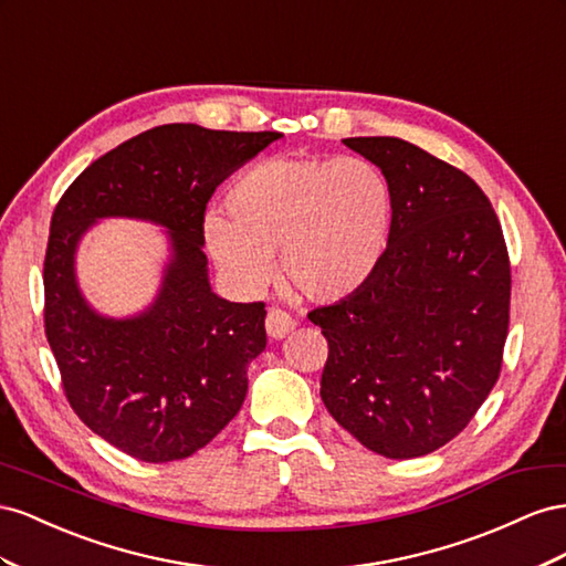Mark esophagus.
I'll return each mask as SVG.
<instances>
[{
	"instance_id": "esophagus-1",
	"label": "esophagus",
	"mask_w": 566,
	"mask_h": 566,
	"mask_svg": "<svg viewBox=\"0 0 566 566\" xmlns=\"http://www.w3.org/2000/svg\"><path fill=\"white\" fill-rule=\"evenodd\" d=\"M294 327H296V319L289 313H284L280 308L268 311L265 329H268L270 338H277V342H280V338H284L289 332H294Z\"/></svg>"
}]
</instances>
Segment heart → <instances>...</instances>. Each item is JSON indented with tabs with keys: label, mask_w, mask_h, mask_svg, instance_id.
<instances>
[{
	"label": "heart",
	"mask_w": 566,
	"mask_h": 566,
	"mask_svg": "<svg viewBox=\"0 0 566 566\" xmlns=\"http://www.w3.org/2000/svg\"><path fill=\"white\" fill-rule=\"evenodd\" d=\"M391 187L365 158L272 156L224 191L203 218V244L239 294L282 280L311 303L353 296L373 277L391 228Z\"/></svg>",
	"instance_id": "obj_1"
}]
</instances>
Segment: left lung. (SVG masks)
I'll use <instances>...</instances> for the list:
<instances>
[{"label": "left lung", "mask_w": 566, "mask_h": 566, "mask_svg": "<svg viewBox=\"0 0 566 566\" xmlns=\"http://www.w3.org/2000/svg\"><path fill=\"white\" fill-rule=\"evenodd\" d=\"M391 187L389 244L367 284L308 313L329 355L319 396L377 455L433 453L470 424L503 365L510 261L470 175L398 137H348Z\"/></svg>", "instance_id": "left-lung-1"}]
</instances>
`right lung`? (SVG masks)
Segmentation results:
<instances>
[{"label": "right lung", "mask_w": 566, "mask_h": 566, "mask_svg": "<svg viewBox=\"0 0 566 566\" xmlns=\"http://www.w3.org/2000/svg\"><path fill=\"white\" fill-rule=\"evenodd\" d=\"M280 133L160 125L96 158L63 193L44 258V329L75 415L142 462L185 460L230 424L247 367L265 350V305L220 298L203 213L216 187ZM167 230L169 258L147 310L111 318L78 292L74 255L99 219Z\"/></svg>", "instance_id": "right-lung-1"}]
</instances>
